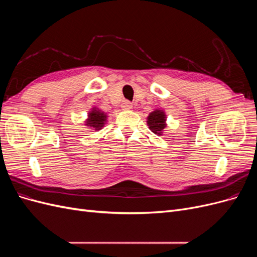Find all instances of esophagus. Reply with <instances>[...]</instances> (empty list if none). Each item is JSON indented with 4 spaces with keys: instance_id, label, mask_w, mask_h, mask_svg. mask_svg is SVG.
Listing matches in <instances>:
<instances>
[{
    "instance_id": "esophagus-1",
    "label": "esophagus",
    "mask_w": 257,
    "mask_h": 257,
    "mask_svg": "<svg viewBox=\"0 0 257 257\" xmlns=\"http://www.w3.org/2000/svg\"><path fill=\"white\" fill-rule=\"evenodd\" d=\"M121 107H122L123 110H130V109H132L133 105H132V103L128 102V100H123L122 104H121Z\"/></svg>"
}]
</instances>
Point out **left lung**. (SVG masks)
Masks as SVG:
<instances>
[{"instance_id":"obj_1","label":"left lung","mask_w":257,"mask_h":257,"mask_svg":"<svg viewBox=\"0 0 257 257\" xmlns=\"http://www.w3.org/2000/svg\"><path fill=\"white\" fill-rule=\"evenodd\" d=\"M147 124L150 131L155 135H163V131L166 127V114L165 111L161 109H155L150 112L147 118Z\"/></svg>"}]
</instances>
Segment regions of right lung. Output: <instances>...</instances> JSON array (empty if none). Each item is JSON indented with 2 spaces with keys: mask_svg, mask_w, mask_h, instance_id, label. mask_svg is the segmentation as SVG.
<instances>
[{
  "mask_svg": "<svg viewBox=\"0 0 257 257\" xmlns=\"http://www.w3.org/2000/svg\"><path fill=\"white\" fill-rule=\"evenodd\" d=\"M107 116L108 115L104 111L99 110L96 107H93L91 111H89L88 119L85 120L84 124L85 126H89V128L99 131L103 128L104 124L107 122Z\"/></svg>",
  "mask_w": 257,
  "mask_h": 257,
  "instance_id": "add662e5",
  "label": "right lung"
}]
</instances>
